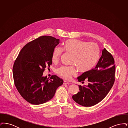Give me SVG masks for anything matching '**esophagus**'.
I'll return each instance as SVG.
<instances>
[{
	"mask_svg": "<svg viewBox=\"0 0 128 128\" xmlns=\"http://www.w3.org/2000/svg\"><path fill=\"white\" fill-rule=\"evenodd\" d=\"M70 83L68 82L66 80H64V82H63V84H69Z\"/></svg>",
	"mask_w": 128,
	"mask_h": 128,
	"instance_id": "34e87169",
	"label": "esophagus"
}]
</instances>
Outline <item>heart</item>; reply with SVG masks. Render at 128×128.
I'll use <instances>...</instances> for the list:
<instances>
[{
  "instance_id": "obj_1",
  "label": "heart",
  "mask_w": 128,
  "mask_h": 128,
  "mask_svg": "<svg viewBox=\"0 0 128 128\" xmlns=\"http://www.w3.org/2000/svg\"><path fill=\"white\" fill-rule=\"evenodd\" d=\"M63 49L68 54L73 55L71 67L62 66L56 70V72L65 79H70L77 73V68L82 73L91 71L95 67L98 60L99 49L95 43H90L77 39H69L64 44ZM63 55V50L55 48L52 53V60L58 63Z\"/></svg>"
}]
</instances>
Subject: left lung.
<instances>
[{
	"label": "left lung",
	"mask_w": 128,
	"mask_h": 128,
	"mask_svg": "<svg viewBox=\"0 0 128 128\" xmlns=\"http://www.w3.org/2000/svg\"><path fill=\"white\" fill-rule=\"evenodd\" d=\"M115 68L113 56L104 48L94 68L77 78L82 84L88 81V85H79L80 92L72 97L74 101L86 107L101 101L114 84Z\"/></svg>",
	"instance_id": "1"
}]
</instances>
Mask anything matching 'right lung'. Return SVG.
Returning a JSON list of instances; mask_svg holds the SVG:
<instances>
[{"instance_id":"right-lung-1","label":"right lung","mask_w":128,"mask_h":128,"mask_svg":"<svg viewBox=\"0 0 128 128\" xmlns=\"http://www.w3.org/2000/svg\"><path fill=\"white\" fill-rule=\"evenodd\" d=\"M60 40L42 36L27 43L22 49L14 62L13 76L15 85L21 96L33 104L44 103L55 95L63 84L56 75L49 79L44 77L46 67L52 64V56Z\"/></svg>"}]
</instances>
